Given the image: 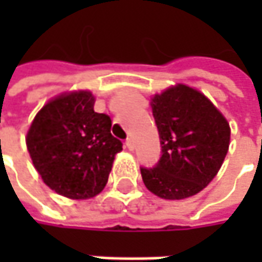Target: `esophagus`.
<instances>
[{
    "instance_id": "obj_1",
    "label": "esophagus",
    "mask_w": 262,
    "mask_h": 262,
    "mask_svg": "<svg viewBox=\"0 0 262 262\" xmlns=\"http://www.w3.org/2000/svg\"><path fill=\"white\" fill-rule=\"evenodd\" d=\"M125 146H126V148H128V150H134V141H133V138H129V137L126 138Z\"/></svg>"
}]
</instances>
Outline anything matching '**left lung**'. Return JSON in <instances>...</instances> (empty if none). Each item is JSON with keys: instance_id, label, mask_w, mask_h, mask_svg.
<instances>
[{"instance_id": "obj_1", "label": "left lung", "mask_w": 262, "mask_h": 262, "mask_svg": "<svg viewBox=\"0 0 262 262\" xmlns=\"http://www.w3.org/2000/svg\"><path fill=\"white\" fill-rule=\"evenodd\" d=\"M162 156L140 167L148 191L165 200L198 194L217 175L229 150L230 128L206 96L178 84L151 99Z\"/></svg>"}]
</instances>
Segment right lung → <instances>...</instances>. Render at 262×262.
<instances>
[{
  "label": "right lung",
  "mask_w": 262,
  "mask_h": 262,
  "mask_svg": "<svg viewBox=\"0 0 262 262\" xmlns=\"http://www.w3.org/2000/svg\"><path fill=\"white\" fill-rule=\"evenodd\" d=\"M90 92H74L46 103L35 116L26 144L43 182L61 195L87 200L105 188L122 143L112 121L93 109Z\"/></svg>",
  "instance_id": "add662e5"
}]
</instances>
